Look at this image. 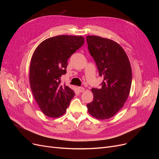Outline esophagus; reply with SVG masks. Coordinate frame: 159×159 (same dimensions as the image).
I'll return each mask as SVG.
<instances>
[{"mask_svg": "<svg viewBox=\"0 0 159 159\" xmlns=\"http://www.w3.org/2000/svg\"><path fill=\"white\" fill-rule=\"evenodd\" d=\"M78 90H79V91L80 92H84V91H85V88H83V87H79L78 88Z\"/></svg>", "mask_w": 159, "mask_h": 159, "instance_id": "34e87169", "label": "esophagus"}]
</instances>
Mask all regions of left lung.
<instances>
[{
  "label": "left lung",
  "mask_w": 159,
  "mask_h": 159,
  "mask_svg": "<svg viewBox=\"0 0 159 159\" xmlns=\"http://www.w3.org/2000/svg\"><path fill=\"white\" fill-rule=\"evenodd\" d=\"M91 56L103 78L102 88H92L93 102L87 104L93 117L107 119L116 114L126 102L132 82V70L123 48L112 40L98 36H87Z\"/></svg>",
  "instance_id": "left-lung-1"
}]
</instances>
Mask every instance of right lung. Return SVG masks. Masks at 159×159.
Here are the masks:
<instances>
[{"instance_id":"add662e5","label":"right lung","mask_w":159,"mask_h":159,"mask_svg":"<svg viewBox=\"0 0 159 159\" xmlns=\"http://www.w3.org/2000/svg\"><path fill=\"white\" fill-rule=\"evenodd\" d=\"M84 44L83 36H56L42 42L34 52L29 72L30 88L46 116H61L74 97V90L61 84V76L66 73L68 60Z\"/></svg>"}]
</instances>
